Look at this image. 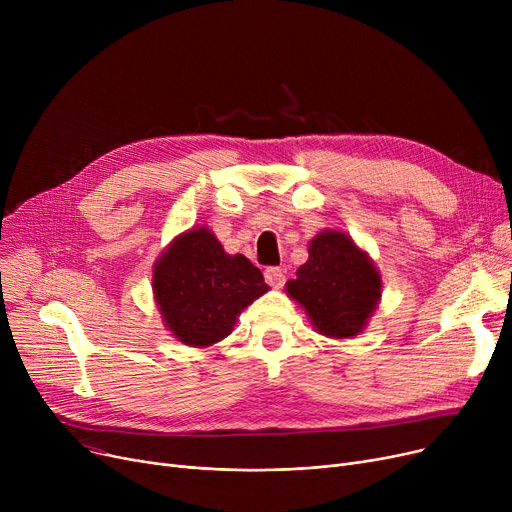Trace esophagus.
I'll list each match as a JSON object with an SVG mask.
<instances>
[{
  "instance_id": "1",
  "label": "esophagus",
  "mask_w": 512,
  "mask_h": 512,
  "mask_svg": "<svg viewBox=\"0 0 512 512\" xmlns=\"http://www.w3.org/2000/svg\"><path fill=\"white\" fill-rule=\"evenodd\" d=\"M284 272L280 270V267H267V270H265V282L267 284H270L272 288H282L284 286Z\"/></svg>"
}]
</instances>
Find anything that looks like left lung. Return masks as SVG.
I'll use <instances>...</instances> for the list:
<instances>
[{"label": "left lung", "mask_w": 512, "mask_h": 512, "mask_svg": "<svg viewBox=\"0 0 512 512\" xmlns=\"http://www.w3.org/2000/svg\"><path fill=\"white\" fill-rule=\"evenodd\" d=\"M313 330L328 338H355L382 299V276L371 257L340 230H321L309 240V259L286 282Z\"/></svg>", "instance_id": "left-lung-1"}]
</instances>
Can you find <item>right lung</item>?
<instances>
[{
    "instance_id": "add662e5",
    "label": "right lung",
    "mask_w": 512,
    "mask_h": 512,
    "mask_svg": "<svg viewBox=\"0 0 512 512\" xmlns=\"http://www.w3.org/2000/svg\"><path fill=\"white\" fill-rule=\"evenodd\" d=\"M267 290L257 267L245 255H228L205 226L178 234L153 265L161 321L176 340L195 348L224 340L240 311Z\"/></svg>"
}]
</instances>
